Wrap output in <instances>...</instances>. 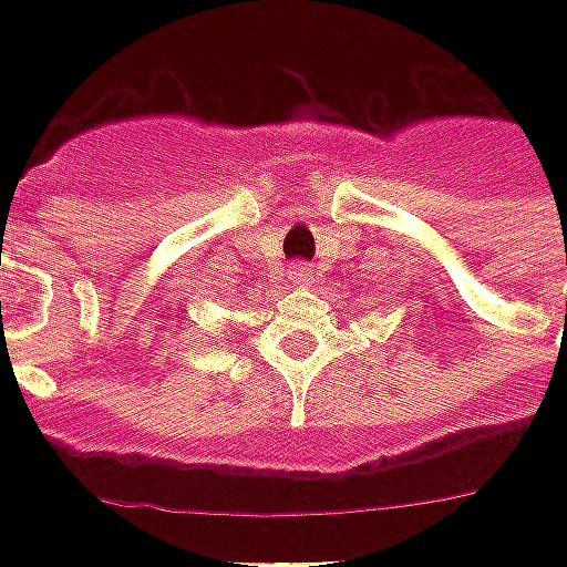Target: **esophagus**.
<instances>
[{
	"mask_svg": "<svg viewBox=\"0 0 567 567\" xmlns=\"http://www.w3.org/2000/svg\"><path fill=\"white\" fill-rule=\"evenodd\" d=\"M291 276H293V282H297V285H309L311 282V265H306V261L293 265Z\"/></svg>",
	"mask_w": 567,
	"mask_h": 567,
	"instance_id": "esophagus-1",
	"label": "esophagus"
}]
</instances>
